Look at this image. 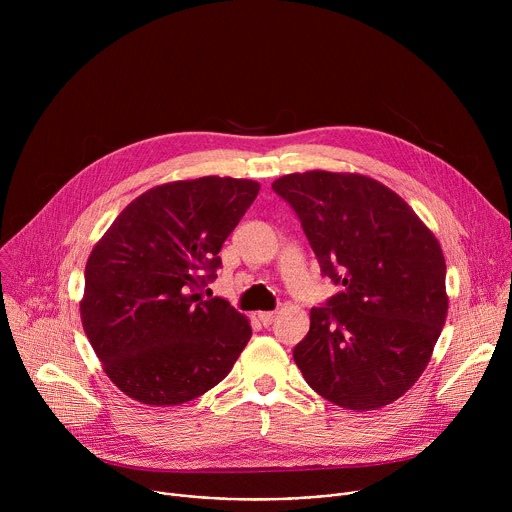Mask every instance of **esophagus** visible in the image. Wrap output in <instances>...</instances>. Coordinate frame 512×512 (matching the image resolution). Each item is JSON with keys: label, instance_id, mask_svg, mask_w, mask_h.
<instances>
[{"label": "esophagus", "instance_id": "1", "mask_svg": "<svg viewBox=\"0 0 512 512\" xmlns=\"http://www.w3.org/2000/svg\"><path fill=\"white\" fill-rule=\"evenodd\" d=\"M257 316H259V320H261L263 326H271L273 320H275V312H259Z\"/></svg>", "mask_w": 512, "mask_h": 512}]
</instances>
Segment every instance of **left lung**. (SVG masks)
Segmentation results:
<instances>
[{
    "label": "left lung",
    "mask_w": 512,
    "mask_h": 512,
    "mask_svg": "<svg viewBox=\"0 0 512 512\" xmlns=\"http://www.w3.org/2000/svg\"><path fill=\"white\" fill-rule=\"evenodd\" d=\"M271 188L300 216L322 273L344 291L312 308L294 348L306 383L330 403L371 411L405 395L425 371L448 316L440 241L385 184L310 170Z\"/></svg>",
    "instance_id": "1"
}]
</instances>
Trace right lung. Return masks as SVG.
Masks as SVG:
<instances>
[{
	"mask_svg": "<svg viewBox=\"0 0 512 512\" xmlns=\"http://www.w3.org/2000/svg\"><path fill=\"white\" fill-rule=\"evenodd\" d=\"M259 188L229 176L154 186L93 247L83 328L107 377L133 401H192L221 383L247 346V316L227 300H202L196 289L214 279L218 251Z\"/></svg>",
	"mask_w": 512,
	"mask_h": 512,
	"instance_id": "obj_1",
	"label": "right lung"
}]
</instances>
